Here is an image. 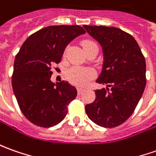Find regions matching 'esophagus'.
<instances>
[{
    "label": "esophagus",
    "instance_id": "obj_1",
    "mask_svg": "<svg viewBox=\"0 0 156 156\" xmlns=\"http://www.w3.org/2000/svg\"><path fill=\"white\" fill-rule=\"evenodd\" d=\"M83 90H84V89H83V88H81V87H78V95H80V94H81V93H82Z\"/></svg>",
    "mask_w": 156,
    "mask_h": 156
}]
</instances>
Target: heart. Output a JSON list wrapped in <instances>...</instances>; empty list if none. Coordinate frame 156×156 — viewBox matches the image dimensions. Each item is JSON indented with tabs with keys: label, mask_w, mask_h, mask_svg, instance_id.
Segmentation results:
<instances>
[{
	"label": "heart",
	"mask_w": 156,
	"mask_h": 156,
	"mask_svg": "<svg viewBox=\"0 0 156 156\" xmlns=\"http://www.w3.org/2000/svg\"><path fill=\"white\" fill-rule=\"evenodd\" d=\"M83 50L86 52L93 47H97L96 43L92 40L85 39L82 42ZM95 76V71L91 68H83L73 66L66 72V78L70 82L77 85H85Z\"/></svg>",
	"instance_id": "1"
}]
</instances>
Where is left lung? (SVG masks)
Segmentation results:
<instances>
[{"instance_id": "left-lung-1", "label": "left lung", "mask_w": 156, "mask_h": 156, "mask_svg": "<svg viewBox=\"0 0 156 156\" xmlns=\"http://www.w3.org/2000/svg\"><path fill=\"white\" fill-rule=\"evenodd\" d=\"M101 44L103 66L96 83L95 101L85 106L89 119L106 128L121 125L133 114L146 85V62L131 35L116 27L83 25Z\"/></svg>"}]
</instances>
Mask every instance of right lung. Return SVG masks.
I'll return each mask as SVG.
<instances>
[{
  "label": "right lung",
  "instance_id": "1",
  "mask_svg": "<svg viewBox=\"0 0 156 156\" xmlns=\"http://www.w3.org/2000/svg\"><path fill=\"white\" fill-rule=\"evenodd\" d=\"M85 33L79 25H51L30 35L17 54L12 85L25 118L40 127L55 126L67 114L77 90L67 81H51L53 65L60 62L66 47Z\"/></svg>",
  "mask_w": 156,
  "mask_h": 156
}]
</instances>
